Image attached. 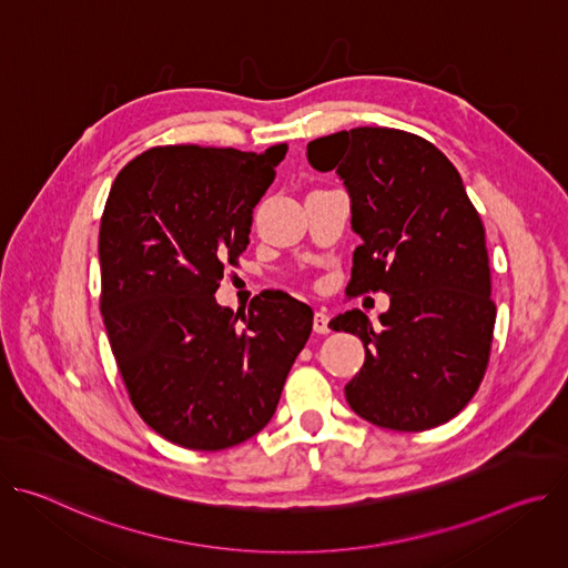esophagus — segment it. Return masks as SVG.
Returning <instances> with one entry per match:
<instances>
[{"mask_svg":"<svg viewBox=\"0 0 568 568\" xmlns=\"http://www.w3.org/2000/svg\"><path fill=\"white\" fill-rule=\"evenodd\" d=\"M331 314L326 312V310H316L314 312V318H312V328H314V333H318V335H328L331 333Z\"/></svg>","mask_w":568,"mask_h":568,"instance_id":"1","label":"esophagus"}]
</instances>
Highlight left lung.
<instances>
[{
    "instance_id": "8db88e82",
    "label": "left lung",
    "mask_w": 568,
    "mask_h": 568,
    "mask_svg": "<svg viewBox=\"0 0 568 568\" xmlns=\"http://www.w3.org/2000/svg\"><path fill=\"white\" fill-rule=\"evenodd\" d=\"M310 164L337 171L353 202L346 292H384L373 326L362 310L331 321L366 348L346 384L351 409L393 432L452 420L490 362L497 305L485 226L452 161L427 139L395 128H353L307 143Z\"/></svg>"
}]
</instances>
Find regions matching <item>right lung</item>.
Instances as JSON below:
<instances>
[{
    "mask_svg": "<svg viewBox=\"0 0 568 568\" xmlns=\"http://www.w3.org/2000/svg\"><path fill=\"white\" fill-rule=\"evenodd\" d=\"M287 143L156 145L116 175L99 233L101 314L132 407L166 440L217 452L256 436L312 333L287 292L247 314L215 303Z\"/></svg>",
    "mask_w": 568,
    "mask_h": 568,
    "instance_id": "add662e5",
    "label": "right lung"
}]
</instances>
